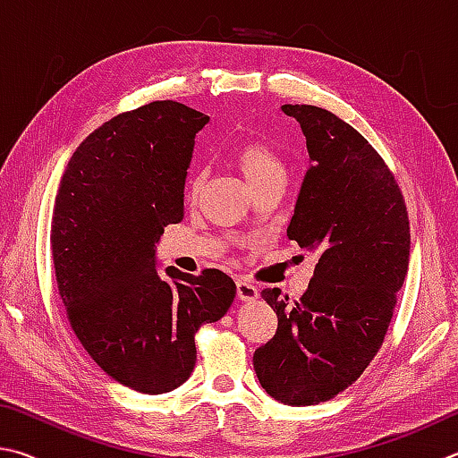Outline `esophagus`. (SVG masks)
<instances>
[{
    "label": "esophagus",
    "instance_id": "esophagus-1",
    "mask_svg": "<svg viewBox=\"0 0 458 458\" xmlns=\"http://www.w3.org/2000/svg\"><path fill=\"white\" fill-rule=\"evenodd\" d=\"M237 298L242 301H255L259 298V290L251 282H237Z\"/></svg>",
    "mask_w": 458,
    "mask_h": 458
}]
</instances>
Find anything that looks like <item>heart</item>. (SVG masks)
Returning a JSON list of instances; mask_svg holds the SVG:
<instances>
[{
    "mask_svg": "<svg viewBox=\"0 0 458 458\" xmlns=\"http://www.w3.org/2000/svg\"><path fill=\"white\" fill-rule=\"evenodd\" d=\"M233 160L239 168V173L243 174V179L251 187V191L274 181L284 182V176H285L284 160L266 142L261 140L243 142L242 147L235 150ZM200 182H203V179L197 176V179L192 181V191L197 192L200 189Z\"/></svg>",
    "mask_w": 458,
    "mask_h": 458,
    "instance_id": "obj_1",
    "label": "heart"
}]
</instances>
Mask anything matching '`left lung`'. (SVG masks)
<instances>
[{
    "label": "left lung",
    "instance_id": "8db88e82",
    "mask_svg": "<svg viewBox=\"0 0 458 458\" xmlns=\"http://www.w3.org/2000/svg\"><path fill=\"white\" fill-rule=\"evenodd\" d=\"M310 157L287 237L316 255L298 301L263 290L277 332L255 350L261 388L290 406L346 390L376 356L411 259V225L394 176L356 128L330 110L284 104Z\"/></svg>",
    "mask_w": 458,
    "mask_h": 458
}]
</instances>
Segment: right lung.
Returning <instances> with one entry per match:
<instances>
[{"label": "right lung", "instance_id": "obj_1", "mask_svg": "<svg viewBox=\"0 0 458 458\" xmlns=\"http://www.w3.org/2000/svg\"><path fill=\"white\" fill-rule=\"evenodd\" d=\"M203 112L173 100L88 134L62 174L50 245L72 330L104 372L142 394L171 392L197 362L195 332L221 319L237 285L219 269L166 267L157 245L179 223Z\"/></svg>", "mask_w": 458, "mask_h": 458}]
</instances>
